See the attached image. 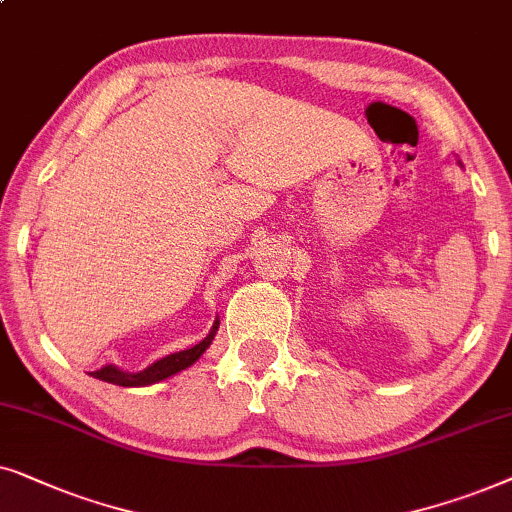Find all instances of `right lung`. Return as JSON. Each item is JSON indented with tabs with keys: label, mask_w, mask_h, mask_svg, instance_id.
<instances>
[{
	"label": "right lung",
	"mask_w": 512,
	"mask_h": 512,
	"mask_svg": "<svg viewBox=\"0 0 512 512\" xmlns=\"http://www.w3.org/2000/svg\"><path fill=\"white\" fill-rule=\"evenodd\" d=\"M217 327H220V320H215L208 335L203 337L199 344H194L192 349L170 353V356L159 358L156 363L147 365L145 370H140V372H126L117 365H105V367H100V370L91 372V377L100 379V381H107V384H114V386H126V388L159 384V381L173 377V374L187 370V367H192L196 360H199L203 353H206L208 346L213 344V339L217 335Z\"/></svg>",
	"instance_id": "1"
}]
</instances>
